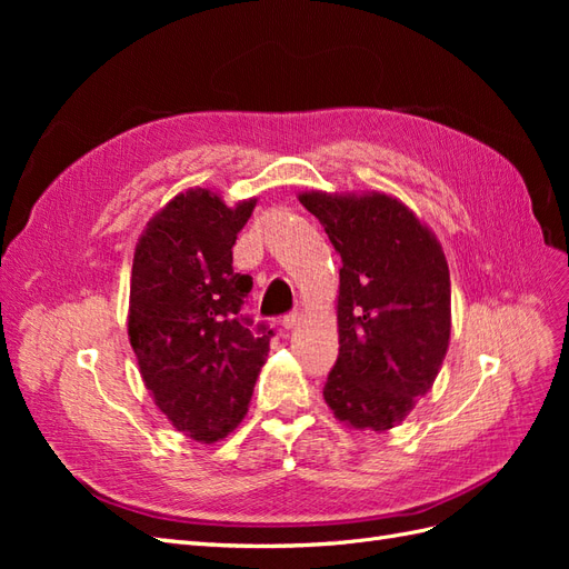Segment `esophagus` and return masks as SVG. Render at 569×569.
<instances>
[{"label":"esophagus","mask_w":569,"mask_h":569,"mask_svg":"<svg viewBox=\"0 0 569 569\" xmlns=\"http://www.w3.org/2000/svg\"><path fill=\"white\" fill-rule=\"evenodd\" d=\"M299 320H301V316L297 311H291V313L282 316V327H284V330H291V327L299 325Z\"/></svg>","instance_id":"1"}]
</instances>
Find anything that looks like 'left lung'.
<instances>
[{
	"label": "left lung",
	"instance_id": "1",
	"mask_svg": "<svg viewBox=\"0 0 569 569\" xmlns=\"http://www.w3.org/2000/svg\"><path fill=\"white\" fill-rule=\"evenodd\" d=\"M341 256L335 418L385 432L435 385L451 337V278L435 234L387 194H301Z\"/></svg>",
	"mask_w": 569,
	"mask_h": 569
}]
</instances>
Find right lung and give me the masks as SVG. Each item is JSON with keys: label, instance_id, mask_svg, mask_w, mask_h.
Segmentation results:
<instances>
[{"label": "right lung", "instance_id": "add662e5", "mask_svg": "<svg viewBox=\"0 0 569 569\" xmlns=\"http://www.w3.org/2000/svg\"><path fill=\"white\" fill-rule=\"evenodd\" d=\"M253 206L230 209L209 189H189L134 249L128 335L142 380L178 432L206 443L247 416L274 335L242 313L253 280L232 268Z\"/></svg>", "mask_w": 569, "mask_h": 569}]
</instances>
